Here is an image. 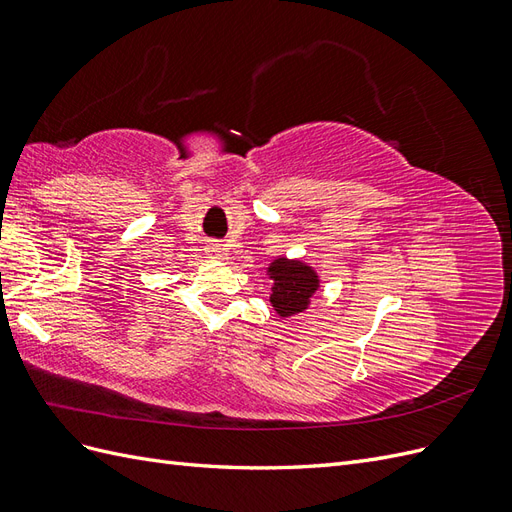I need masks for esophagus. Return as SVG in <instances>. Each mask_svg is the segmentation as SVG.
I'll return each mask as SVG.
<instances>
[{
    "label": "esophagus",
    "instance_id": "34e87169",
    "mask_svg": "<svg viewBox=\"0 0 512 512\" xmlns=\"http://www.w3.org/2000/svg\"><path fill=\"white\" fill-rule=\"evenodd\" d=\"M207 256L209 258H220L222 256V252H224V247H222V243H218V241H211V243H207Z\"/></svg>",
    "mask_w": 512,
    "mask_h": 512
}]
</instances>
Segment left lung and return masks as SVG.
I'll return each instance as SVG.
<instances>
[{
    "label": "left lung",
    "instance_id": "left-lung-1",
    "mask_svg": "<svg viewBox=\"0 0 512 512\" xmlns=\"http://www.w3.org/2000/svg\"><path fill=\"white\" fill-rule=\"evenodd\" d=\"M269 275L273 277L271 303L282 318L299 314L307 309L309 299L318 290V275L301 260L277 258L271 262Z\"/></svg>",
    "mask_w": 512,
    "mask_h": 512
}]
</instances>
